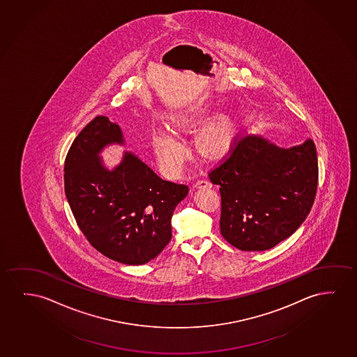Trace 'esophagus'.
Returning a JSON list of instances; mask_svg holds the SVG:
<instances>
[{"label": "esophagus", "mask_w": 357, "mask_h": 357, "mask_svg": "<svg viewBox=\"0 0 357 357\" xmlns=\"http://www.w3.org/2000/svg\"><path fill=\"white\" fill-rule=\"evenodd\" d=\"M195 187L196 188H206V187H211V183L209 181H206V180H198Z\"/></svg>", "instance_id": "1"}]
</instances>
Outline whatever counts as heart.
I'll use <instances>...</instances> for the list:
<instances>
[{
    "label": "heart",
    "instance_id": "heart-1",
    "mask_svg": "<svg viewBox=\"0 0 357 357\" xmlns=\"http://www.w3.org/2000/svg\"><path fill=\"white\" fill-rule=\"evenodd\" d=\"M170 125L176 130H183L188 125V120L185 116H171ZM213 142L214 139L208 132H203L198 137V144L204 151H211ZM151 143L162 169L172 175L178 174L187 158V149L183 143L172 133L164 130L153 132Z\"/></svg>",
    "mask_w": 357,
    "mask_h": 357
}]
</instances>
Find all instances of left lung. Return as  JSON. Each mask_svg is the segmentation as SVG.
<instances>
[{
    "instance_id": "obj_1",
    "label": "left lung",
    "mask_w": 357,
    "mask_h": 357,
    "mask_svg": "<svg viewBox=\"0 0 357 357\" xmlns=\"http://www.w3.org/2000/svg\"><path fill=\"white\" fill-rule=\"evenodd\" d=\"M220 186V232L241 251H266L291 236L311 211L318 161L312 139L280 148L238 133L209 172Z\"/></svg>"
}]
</instances>
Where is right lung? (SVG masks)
Here are the masks:
<instances>
[{
	"mask_svg": "<svg viewBox=\"0 0 357 357\" xmlns=\"http://www.w3.org/2000/svg\"><path fill=\"white\" fill-rule=\"evenodd\" d=\"M125 146L120 126L98 116L75 137L65 160V193L91 246L112 261L141 266L171 240V218L188 187L165 181L131 151L114 169L100 153Z\"/></svg>",
	"mask_w": 357,
	"mask_h": 357,
	"instance_id": "add662e5",
	"label": "right lung"
}]
</instances>
